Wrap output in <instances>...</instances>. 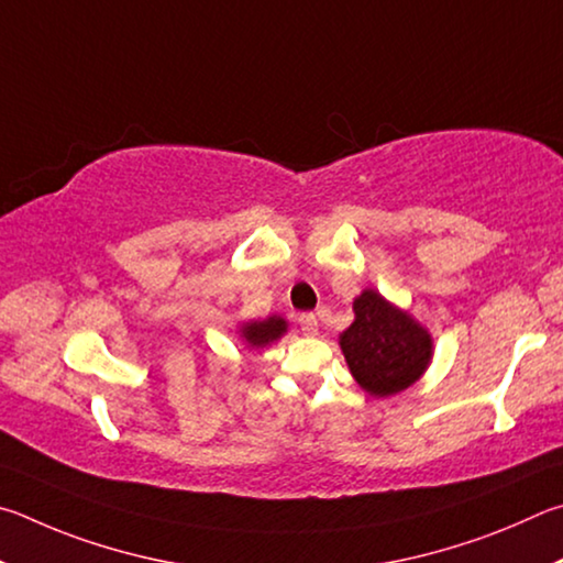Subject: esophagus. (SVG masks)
<instances>
[{"mask_svg": "<svg viewBox=\"0 0 563 563\" xmlns=\"http://www.w3.org/2000/svg\"><path fill=\"white\" fill-rule=\"evenodd\" d=\"M299 327L307 336H319V319L313 313H301L299 317Z\"/></svg>", "mask_w": 563, "mask_h": 563, "instance_id": "34e87169", "label": "esophagus"}]
</instances>
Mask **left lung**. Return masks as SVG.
I'll return each instance as SVG.
<instances>
[{"label": "left lung", "mask_w": 563, "mask_h": 563, "mask_svg": "<svg viewBox=\"0 0 563 563\" xmlns=\"http://www.w3.org/2000/svg\"><path fill=\"white\" fill-rule=\"evenodd\" d=\"M339 346L351 376L373 398L410 388L435 356L430 331L371 287L353 299V323L339 336Z\"/></svg>", "instance_id": "left-lung-1"}]
</instances>
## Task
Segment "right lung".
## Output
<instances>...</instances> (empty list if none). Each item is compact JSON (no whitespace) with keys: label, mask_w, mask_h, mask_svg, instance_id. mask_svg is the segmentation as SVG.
Returning <instances> with one entry per match:
<instances>
[{"label":"right lung","mask_w":563,"mask_h":563,"mask_svg":"<svg viewBox=\"0 0 563 563\" xmlns=\"http://www.w3.org/2000/svg\"><path fill=\"white\" fill-rule=\"evenodd\" d=\"M287 331H289V321L279 317V313H272V317L260 319V321H242L240 329H236L242 343L250 351H262L266 346H272V343L279 341Z\"/></svg>","instance_id":"1"}]
</instances>
